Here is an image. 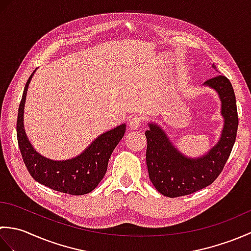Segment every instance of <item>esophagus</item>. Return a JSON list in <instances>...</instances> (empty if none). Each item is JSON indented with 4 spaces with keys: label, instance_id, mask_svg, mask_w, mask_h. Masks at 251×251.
<instances>
[{
    "label": "esophagus",
    "instance_id": "1",
    "mask_svg": "<svg viewBox=\"0 0 251 251\" xmlns=\"http://www.w3.org/2000/svg\"><path fill=\"white\" fill-rule=\"evenodd\" d=\"M141 125V117L140 116H134L129 120V127L130 129H137L139 128Z\"/></svg>",
    "mask_w": 251,
    "mask_h": 251
}]
</instances>
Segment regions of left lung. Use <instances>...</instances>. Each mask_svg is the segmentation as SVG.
Here are the masks:
<instances>
[{
  "label": "left lung",
  "mask_w": 251,
  "mask_h": 251,
  "mask_svg": "<svg viewBox=\"0 0 251 251\" xmlns=\"http://www.w3.org/2000/svg\"><path fill=\"white\" fill-rule=\"evenodd\" d=\"M211 67L216 69L214 63ZM202 85L216 90L219 96L225 122L219 140L204 155H184L170 141L161 126L153 122L148 124L146 137L149 177L159 193L167 197L189 195L211 184L221 174L235 143L238 116L231 82L226 76L217 75Z\"/></svg>",
  "instance_id": "obj_1"
}]
</instances>
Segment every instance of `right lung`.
<instances>
[{"label": "right lung", "instance_id": "right-lung-1", "mask_svg": "<svg viewBox=\"0 0 251 251\" xmlns=\"http://www.w3.org/2000/svg\"><path fill=\"white\" fill-rule=\"evenodd\" d=\"M34 72L26 81L18 109L17 139L24 162L30 175L41 184L67 194H87L104 177L111 154L124 137L126 124L101 134L75 157L55 161L41 155L31 145L24 126L26 92Z\"/></svg>", "mask_w": 251, "mask_h": 251}]
</instances>
